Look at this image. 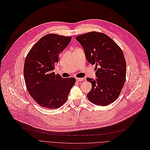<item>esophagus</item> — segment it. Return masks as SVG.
I'll use <instances>...</instances> for the list:
<instances>
[{
    "instance_id": "1",
    "label": "esophagus",
    "mask_w": 150,
    "mask_h": 150,
    "mask_svg": "<svg viewBox=\"0 0 150 150\" xmlns=\"http://www.w3.org/2000/svg\"><path fill=\"white\" fill-rule=\"evenodd\" d=\"M76 81L78 82V81H83V79L82 78H76Z\"/></svg>"
}]
</instances>
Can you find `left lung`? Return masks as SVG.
I'll return each instance as SVG.
<instances>
[{"mask_svg":"<svg viewBox=\"0 0 150 150\" xmlns=\"http://www.w3.org/2000/svg\"><path fill=\"white\" fill-rule=\"evenodd\" d=\"M82 45L86 59L96 64V79L87 78L92 90L87 95L90 102L107 106L120 95L126 80L127 64L122 50L107 35L95 31L76 37Z\"/></svg>","mask_w":150,"mask_h":150,"instance_id":"1","label":"left lung"}]
</instances>
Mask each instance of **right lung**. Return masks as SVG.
<instances>
[{
  "mask_svg": "<svg viewBox=\"0 0 150 150\" xmlns=\"http://www.w3.org/2000/svg\"><path fill=\"white\" fill-rule=\"evenodd\" d=\"M71 40V37L47 34L34 45L26 57L23 67L25 84L29 95L41 107H61L75 84V78H62L53 72L59 54Z\"/></svg>",
  "mask_w": 150,
  "mask_h": 150,
  "instance_id": "1",
  "label": "right lung"
}]
</instances>
